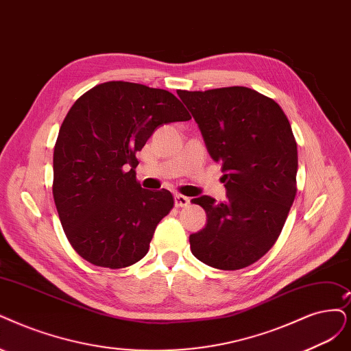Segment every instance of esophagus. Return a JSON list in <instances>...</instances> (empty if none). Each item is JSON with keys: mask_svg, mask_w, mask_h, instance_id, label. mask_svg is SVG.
I'll return each instance as SVG.
<instances>
[{"mask_svg": "<svg viewBox=\"0 0 351 351\" xmlns=\"http://www.w3.org/2000/svg\"><path fill=\"white\" fill-rule=\"evenodd\" d=\"M191 202V199L185 195H180V193H176L175 195V205L176 206H188Z\"/></svg>", "mask_w": 351, "mask_h": 351, "instance_id": "34e87169", "label": "esophagus"}]
</instances>
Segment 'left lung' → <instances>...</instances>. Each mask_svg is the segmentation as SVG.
I'll return each instance as SVG.
<instances>
[{
  "label": "left lung",
  "instance_id": "left-lung-1",
  "mask_svg": "<svg viewBox=\"0 0 351 351\" xmlns=\"http://www.w3.org/2000/svg\"><path fill=\"white\" fill-rule=\"evenodd\" d=\"M221 163L227 199H192L206 213L205 227L189 236L191 252L215 269L247 267L274 245L296 195L298 149L278 104L245 86L178 90Z\"/></svg>",
  "mask_w": 351,
  "mask_h": 351
}]
</instances>
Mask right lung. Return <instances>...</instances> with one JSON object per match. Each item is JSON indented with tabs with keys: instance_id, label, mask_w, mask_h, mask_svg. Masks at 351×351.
Wrapping results in <instances>:
<instances>
[{
	"instance_id": "obj_1",
	"label": "right lung",
	"mask_w": 351,
	"mask_h": 351,
	"mask_svg": "<svg viewBox=\"0 0 351 351\" xmlns=\"http://www.w3.org/2000/svg\"><path fill=\"white\" fill-rule=\"evenodd\" d=\"M191 115L173 94L112 81L77 98L53 152V198L72 247L101 267L132 266L173 206L167 189H143L136 153L162 124Z\"/></svg>"
}]
</instances>
